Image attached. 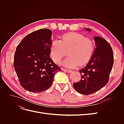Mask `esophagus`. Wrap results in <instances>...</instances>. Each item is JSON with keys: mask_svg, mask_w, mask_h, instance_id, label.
<instances>
[{"mask_svg": "<svg viewBox=\"0 0 124 124\" xmlns=\"http://www.w3.org/2000/svg\"><path fill=\"white\" fill-rule=\"evenodd\" d=\"M63 70H64L65 72H68V73H70L71 72H72V70H69V69H63Z\"/></svg>", "mask_w": 124, "mask_h": 124, "instance_id": "34e87169", "label": "esophagus"}]
</instances>
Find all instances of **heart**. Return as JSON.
<instances>
[{"label":"heart","instance_id":"b5f03b06","mask_svg":"<svg viewBox=\"0 0 124 124\" xmlns=\"http://www.w3.org/2000/svg\"><path fill=\"white\" fill-rule=\"evenodd\" d=\"M61 38V40H53L51 45L50 55L55 63H61L67 51L69 56L63 64L68 68L84 65L91 60L95 49V43L91 38L76 32L64 33Z\"/></svg>","mask_w":124,"mask_h":124}]
</instances>
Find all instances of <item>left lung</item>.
Instances as JSON below:
<instances>
[{"label":"left lung","mask_w":124,"mask_h":124,"mask_svg":"<svg viewBox=\"0 0 124 124\" xmlns=\"http://www.w3.org/2000/svg\"><path fill=\"white\" fill-rule=\"evenodd\" d=\"M91 31L89 28H86ZM96 48L88 63L79 70L80 81L73 84L80 93L90 95L103 87L109 80V75L114 63V54L108 41L100 37H95Z\"/></svg>","instance_id":"left-lung-1"}]
</instances>
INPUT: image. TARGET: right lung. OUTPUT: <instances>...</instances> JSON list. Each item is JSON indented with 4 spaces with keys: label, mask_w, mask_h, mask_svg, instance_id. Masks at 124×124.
Wrapping results in <instances>:
<instances>
[{
    "label": "right lung",
    "mask_w": 124,
    "mask_h": 124,
    "mask_svg": "<svg viewBox=\"0 0 124 124\" xmlns=\"http://www.w3.org/2000/svg\"><path fill=\"white\" fill-rule=\"evenodd\" d=\"M51 35L50 29H39L26 36L16 48L14 68L21 85L29 92L46 91L62 70L50 58Z\"/></svg>",
    "instance_id": "obj_1"
}]
</instances>
